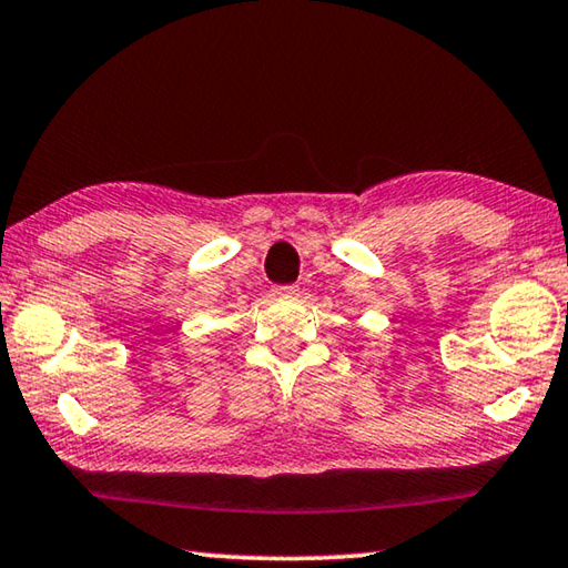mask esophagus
Listing matches in <instances>:
<instances>
[{
  "label": "esophagus",
  "mask_w": 568,
  "mask_h": 568,
  "mask_svg": "<svg viewBox=\"0 0 568 568\" xmlns=\"http://www.w3.org/2000/svg\"><path fill=\"white\" fill-rule=\"evenodd\" d=\"M275 295H277V298H298V295H301V287H298V285H283V287H275Z\"/></svg>",
  "instance_id": "34e87169"
}]
</instances>
